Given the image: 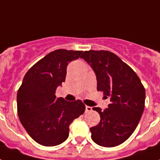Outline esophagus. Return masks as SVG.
Masks as SVG:
<instances>
[{
  "mask_svg": "<svg viewBox=\"0 0 160 160\" xmlns=\"http://www.w3.org/2000/svg\"><path fill=\"white\" fill-rule=\"evenodd\" d=\"M92 111V107H89V106H85V112H89Z\"/></svg>",
  "mask_w": 160,
  "mask_h": 160,
  "instance_id": "1",
  "label": "esophagus"
}]
</instances>
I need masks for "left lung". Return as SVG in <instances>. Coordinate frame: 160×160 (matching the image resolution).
<instances>
[{
    "instance_id": "left-lung-1",
    "label": "left lung",
    "mask_w": 160,
    "mask_h": 160,
    "mask_svg": "<svg viewBox=\"0 0 160 160\" xmlns=\"http://www.w3.org/2000/svg\"><path fill=\"white\" fill-rule=\"evenodd\" d=\"M81 58L96 74L97 90L110 97L108 108H93L100 115L91 138L103 147L122 144L134 132L145 108V89L136 73L108 51H84Z\"/></svg>"
}]
</instances>
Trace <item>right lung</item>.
Listing matches in <instances>:
<instances>
[{"label":"right lung","mask_w":160,"mask_h":160,"mask_svg":"<svg viewBox=\"0 0 160 160\" xmlns=\"http://www.w3.org/2000/svg\"><path fill=\"white\" fill-rule=\"evenodd\" d=\"M82 52L53 51L24 76L17 93V112L26 132L39 145L55 146L64 142L71 122L84 112L82 101L68 102L55 95L58 86L65 82L69 62L78 59Z\"/></svg>","instance_id":"add662e5"}]
</instances>
